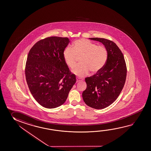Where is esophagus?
Segmentation results:
<instances>
[{"instance_id": "obj_1", "label": "esophagus", "mask_w": 151, "mask_h": 151, "mask_svg": "<svg viewBox=\"0 0 151 151\" xmlns=\"http://www.w3.org/2000/svg\"><path fill=\"white\" fill-rule=\"evenodd\" d=\"M77 82H79L81 81H82V80L81 79H80V78H77Z\"/></svg>"}]
</instances>
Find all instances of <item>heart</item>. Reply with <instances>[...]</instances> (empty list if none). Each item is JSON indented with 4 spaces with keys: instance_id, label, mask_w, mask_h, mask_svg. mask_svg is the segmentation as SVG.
<instances>
[{
    "instance_id": "heart-1",
    "label": "heart",
    "mask_w": 151,
    "mask_h": 151,
    "mask_svg": "<svg viewBox=\"0 0 151 151\" xmlns=\"http://www.w3.org/2000/svg\"><path fill=\"white\" fill-rule=\"evenodd\" d=\"M63 55L65 62L71 69L76 65L77 57H81V64L77 65L72 71L77 76L83 77L90 71L96 73L103 67L108 58V51L104 46H97L86 39H80L74 42L73 48H65Z\"/></svg>"
}]
</instances>
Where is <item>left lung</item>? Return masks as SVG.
I'll list each match as a JSON object with an SVG mask.
<instances>
[{"label":"left lung","mask_w":151,"mask_h":151,"mask_svg":"<svg viewBox=\"0 0 151 151\" xmlns=\"http://www.w3.org/2000/svg\"><path fill=\"white\" fill-rule=\"evenodd\" d=\"M89 39L103 44L108 51V58L99 72L85 79L87 86L82 93V98L90 107L102 109L112 104L120 95L125 82L127 66L121 51L112 41Z\"/></svg>","instance_id":"obj_1"}]
</instances>
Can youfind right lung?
I'll return each instance as SVG.
<instances>
[{
    "instance_id": "1",
    "label": "right lung",
    "mask_w": 151,
    "mask_h": 151,
    "mask_svg": "<svg viewBox=\"0 0 151 151\" xmlns=\"http://www.w3.org/2000/svg\"><path fill=\"white\" fill-rule=\"evenodd\" d=\"M70 41L67 37H50L39 41L29 51L25 74L29 90L45 108H57L65 103L76 82L63 52Z\"/></svg>"
}]
</instances>
